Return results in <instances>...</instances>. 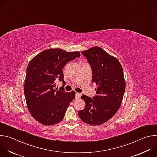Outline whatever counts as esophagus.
Wrapping results in <instances>:
<instances>
[{"mask_svg":"<svg viewBox=\"0 0 157 157\" xmlns=\"http://www.w3.org/2000/svg\"><path fill=\"white\" fill-rule=\"evenodd\" d=\"M81 96V94L80 93H76V95H75V97H76V99H79Z\"/></svg>","mask_w":157,"mask_h":157,"instance_id":"esophagus-1","label":"esophagus"}]
</instances>
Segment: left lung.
Here are the masks:
<instances>
[{
	"label": "left lung",
	"instance_id": "obj_1",
	"mask_svg": "<svg viewBox=\"0 0 157 157\" xmlns=\"http://www.w3.org/2000/svg\"><path fill=\"white\" fill-rule=\"evenodd\" d=\"M81 53L91 67L92 82L97 89L93 98L81 96L86 105L78 115L84 123L101 125L116 114L122 104L125 89L123 69L116 58L100 47H92Z\"/></svg>",
	"mask_w": 157,
	"mask_h": 157
}]
</instances>
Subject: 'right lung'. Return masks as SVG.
I'll list each match as a JSON object with an SVG mask.
<instances>
[{"mask_svg":"<svg viewBox=\"0 0 157 157\" xmlns=\"http://www.w3.org/2000/svg\"><path fill=\"white\" fill-rule=\"evenodd\" d=\"M79 56V52L52 48L41 52L29 62L24 94L32 116L40 124L52 125L63 121L76 94L64 91L63 68L67 63ZM56 80L63 84L59 90L54 89Z\"/></svg>","mask_w":157,"mask_h":157,"instance_id":"1","label":"right lung"}]
</instances>
